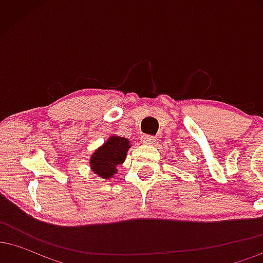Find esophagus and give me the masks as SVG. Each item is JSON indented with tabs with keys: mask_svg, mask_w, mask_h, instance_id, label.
<instances>
[{
	"mask_svg": "<svg viewBox=\"0 0 263 263\" xmlns=\"http://www.w3.org/2000/svg\"><path fill=\"white\" fill-rule=\"evenodd\" d=\"M141 142L143 144H155L157 142V138L155 136H149V135H143L141 137Z\"/></svg>",
	"mask_w": 263,
	"mask_h": 263,
	"instance_id": "1",
	"label": "esophagus"
}]
</instances>
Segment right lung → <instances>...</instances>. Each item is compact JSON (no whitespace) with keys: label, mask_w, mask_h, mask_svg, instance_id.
<instances>
[{"label":"right lung","mask_w":263,"mask_h":263,"mask_svg":"<svg viewBox=\"0 0 263 263\" xmlns=\"http://www.w3.org/2000/svg\"><path fill=\"white\" fill-rule=\"evenodd\" d=\"M131 146L127 138L116 135L110 136L90 157L89 165L92 173L102 179H111L117 174V165L125 162Z\"/></svg>","instance_id":"obj_1"}]
</instances>
